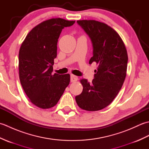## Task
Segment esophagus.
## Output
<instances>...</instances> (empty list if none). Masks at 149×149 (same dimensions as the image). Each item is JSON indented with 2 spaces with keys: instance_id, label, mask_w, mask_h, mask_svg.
Here are the masks:
<instances>
[{
  "instance_id": "34e87169",
  "label": "esophagus",
  "mask_w": 149,
  "mask_h": 149,
  "mask_svg": "<svg viewBox=\"0 0 149 149\" xmlns=\"http://www.w3.org/2000/svg\"><path fill=\"white\" fill-rule=\"evenodd\" d=\"M78 79V77L77 76H75V75H70V81L72 82V83H73V82H75V81H77Z\"/></svg>"
}]
</instances>
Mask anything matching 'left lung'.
Returning <instances> with one entry per match:
<instances>
[{"label":"left lung","instance_id":"8db88e82","mask_svg":"<svg viewBox=\"0 0 149 149\" xmlns=\"http://www.w3.org/2000/svg\"><path fill=\"white\" fill-rule=\"evenodd\" d=\"M77 22L92 43L89 63L95 62L98 67L91 84L86 79L81 80L83 90L75 100L81 109L99 111L109 105L121 89L127 72V50L119 34L107 24L96 20Z\"/></svg>","mask_w":149,"mask_h":149}]
</instances>
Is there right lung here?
<instances>
[{"label": "right lung", "mask_w": 149, "mask_h": 149, "mask_svg": "<svg viewBox=\"0 0 149 149\" xmlns=\"http://www.w3.org/2000/svg\"><path fill=\"white\" fill-rule=\"evenodd\" d=\"M74 23L60 18L44 21L30 31L20 47V83L31 102L40 108L54 106L70 83V74L52 75V72L60 34Z\"/></svg>", "instance_id": "right-lung-1"}]
</instances>
